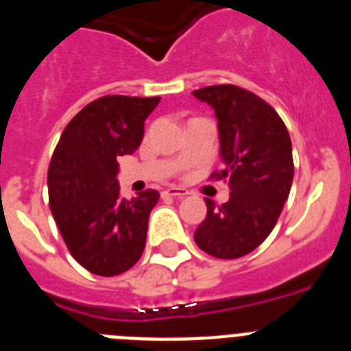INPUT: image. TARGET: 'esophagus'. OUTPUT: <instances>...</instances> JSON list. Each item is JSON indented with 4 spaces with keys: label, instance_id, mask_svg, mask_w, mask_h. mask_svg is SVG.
I'll list each match as a JSON object with an SVG mask.
<instances>
[{
    "label": "esophagus",
    "instance_id": "1",
    "mask_svg": "<svg viewBox=\"0 0 351 351\" xmlns=\"http://www.w3.org/2000/svg\"><path fill=\"white\" fill-rule=\"evenodd\" d=\"M163 197H172V198H182L188 195V191L182 190V188H176V186H170L167 190H163Z\"/></svg>",
    "mask_w": 351,
    "mask_h": 351
}]
</instances>
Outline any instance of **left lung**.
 Wrapping results in <instances>:
<instances>
[{
	"instance_id": "obj_1",
	"label": "left lung",
	"mask_w": 351,
	"mask_h": 351,
	"mask_svg": "<svg viewBox=\"0 0 351 351\" xmlns=\"http://www.w3.org/2000/svg\"><path fill=\"white\" fill-rule=\"evenodd\" d=\"M218 117L225 167L210 179L226 181L228 202L206 198L207 216L195 230V243L214 258L247 255L278 223L293 181L291 141L283 119L255 93L234 84L193 91Z\"/></svg>"
}]
</instances>
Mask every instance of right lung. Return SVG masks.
Masks as SVG:
<instances>
[{
  "label": "right lung",
  "instance_id": "add662e5",
  "mask_svg": "<svg viewBox=\"0 0 351 351\" xmlns=\"http://www.w3.org/2000/svg\"><path fill=\"white\" fill-rule=\"evenodd\" d=\"M160 96L107 95L91 101L61 133L49 165V206L70 255L96 276L128 271L144 253L156 190L121 200L117 158L132 154Z\"/></svg>",
  "mask_w": 351,
  "mask_h": 351
}]
</instances>
